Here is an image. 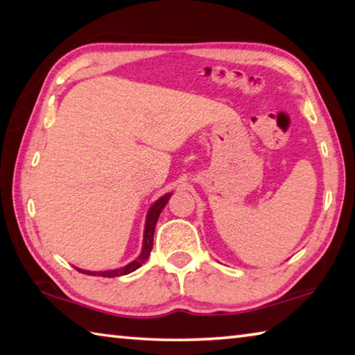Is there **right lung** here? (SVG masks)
I'll list each match as a JSON object with an SVG mask.
<instances>
[{
    "label": "right lung",
    "mask_w": 355,
    "mask_h": 355,
    "mask_svg": "<svg viewBox=\"0 0 355 355\" xmlns=\"http://www.w3.org/2000/svg\"><path fill=\"white\" fill-rule=\"evenodd\" d=\"M172 196V192H167L163 197H159L158 200H156L152 207H150L148 213H147V219H146V230H144V244H142V250H141V255L133 260L131 263H128L127 266L123 268H119V269H112V271H84V269L76 268L78 271L83 272V274H87V275H98V277H119V275H125V274H130L136 271L137 268H141L144 263L147 261V258L150 255V252H152L153 248V233H155V227H156V222H158V218L161 211H163V208L166 207V203L169 202Z\"/></svg>",
    "instance_id": "right-lung-1"
}]
</instances>
